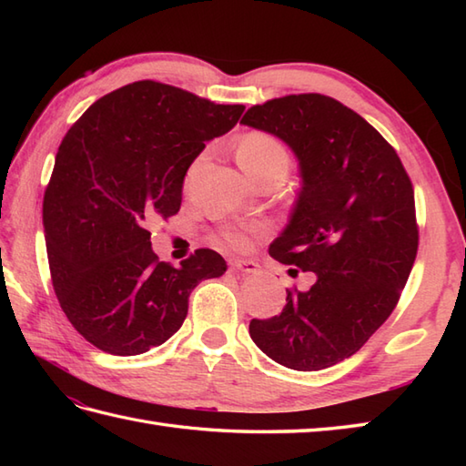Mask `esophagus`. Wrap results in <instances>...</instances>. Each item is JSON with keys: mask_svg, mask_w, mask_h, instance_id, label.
I'll return each instance as SVG.
<instances>
[{"mask_svg": "<svg viewBox=\"0 0 466 466\" xmlns=\"http://www.w3.org/2000/svg\"><path fill=\"white\" fill-rule=\"evenodd\" d=\"M230 266H232L234 270L244 272V274H256V272H258V264H256L254 260H242V258H234V260H230Z\"/></svg>", "mask_w": 466, "mask_h": 466, "instance_id": "34e87169", "label": "esophagus"}]
</instances>
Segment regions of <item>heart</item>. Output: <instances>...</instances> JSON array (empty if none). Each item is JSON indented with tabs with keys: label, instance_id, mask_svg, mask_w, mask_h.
Returning a JSON list of instances; mask_svg holds the SVG:
<instances>
[{
	"label": "heart",
	"instance_id": "heart-1",
	"mask_svg": "<svg viewBox=\"0 0 466 466\" xmlns=\"http://www.w3.org/2000/svg\"><path fill=\"white\" fill-rule=\"evenodd\" d=\"M238 162L242 170L248 174L252 180L262 174L274 170V167L289 166V154L280 140L264 132H250L242 137L238 146ZM228 242L242 244V236L238 232H228Z\"/></svg>",
	"mask_w": 466,
	"mask_h": 466
}]
</instances>
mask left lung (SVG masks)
I'll list each match as a JSON object with an SVG mask.
<instances>
[{
    "mask_svg": "<svg viewBox=\"0 0 466 466\" xmlns=\"http://www.w3.org/2000/svg\"><path fill=\"white\" fill-rule=\"evenodd\" d=\"M299 160L300 192L270 256L316 276L286 306L252 320L256 346L292 370L349 359L389 319L419 248L414 190L394 147L350 107L322 94L284 96L244 114Z\"/></svg>",
    "mask_w": 466,
    "mask_h": 466,
    "instance_id": "left-lung-1",
    "label": "left lung"
}]
</instances>
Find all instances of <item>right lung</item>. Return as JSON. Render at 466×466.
Returning a JSON list of instances; mask_svg holds the SVG:
<instances>
[{"instance_id":"right-lung-1","label":"right lung","mask_w":466,"mask_h":466,"mask_svg":"<svg viewBox=\"0 0 466 466\" xmlns=\"http://www.w3.org/2000/svg\"><path fill=\"white\" fill-rule=\"evenodd\" d=\"M242 112L144 80L100 97L67 130L44 196L47 260L59 306L96 349L136 356L164 344L196 286L226 272L208 248L177 268L160 262L147 224L177 214L187 167Z\"/></svg>"}]
</instances>
